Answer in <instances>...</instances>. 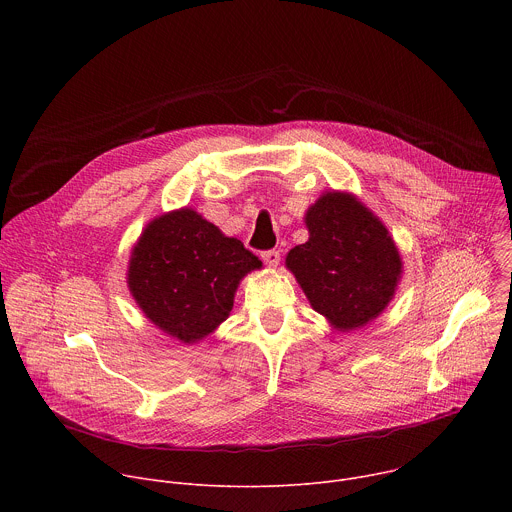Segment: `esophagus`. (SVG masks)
Wrapping results in <instances>:
<instances>
[{
    "label": "esophagus",
    "mask_w": 512,
    "mask_h": 512,
    "mask_svg": "<svg viewBox=\"0 0 512 512\" xmlns=\"http://www.w3.org/2000/svg\"><path fill=\"white\" fill-rule=\"evenodd\" d=\"M261 259L265 261V265H267V267H277L281 257H279V251L271 249V251H263V253H261Z\"/></svg>",
    "instance_id": "1"
}]
</instances>
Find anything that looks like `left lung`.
I'll use <instances>...</instances> for the list:
<instances>
[{
	"mask_svg": "<svg viewBox=\"0 0 512 512\" xmlns=\"http://www.w3.org/2000/svg\"><path fill=\"white\" fill-rule=\"evenodd\" d=\"M306 227L310 239L287 253V269L336 330L367 326L389 306L403 273L387 227L348 192L322 194Z\"/></svg>",
	"mask_w": 512,
	"mask_h": 512,
	"instance_id": "obj_1",
	"label": "left lung"
}]
</instances>
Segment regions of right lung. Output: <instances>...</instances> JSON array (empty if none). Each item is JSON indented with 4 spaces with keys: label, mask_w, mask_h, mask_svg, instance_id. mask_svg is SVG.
I'll return each mask as SVG.
<instances>
[{
    "label": "right lung",
    "mask_w": 512,
    "mask_h": 512,
    "mask_svg": "<svg viewBox=\"0 0 512 512\" xmlns=\"http://www.w3.org/2000/svg\"><path fill=\"white\" fill-rule=\"evenodd\" d=\"M261 261L196 210L166 212L143 229L127 267L135 304L162 332L194 344L221 326L239 281Z\"/></svg>",
    "instance_id": "right-lung-1"
}]
</instances>
